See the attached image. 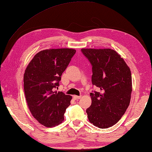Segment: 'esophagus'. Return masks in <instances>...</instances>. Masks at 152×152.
<instances>
[{
  "label": "esophagus",
  "mask_w": 152,
  "mask_h": 152,
  "mask_svg": "<svg viewBox=\"0 0 152 152\" xmlns=\"http://www.w3.org/2000/svg\"><path fill=\"white\" fill-rule=\"evenodd\" d=\"M80 97H81V96H78V95H74V96H73V98H74L75 100H78V99H80Z\"/></svg>",
  "instance_id": "esophagus-1"
}]
</instances>
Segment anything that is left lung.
<instances>
[{
    "instance_id": "obj_1",
    "label": "left lung",
    "mask_w": 152,
    "mask_h": 152,
    "mask_svg": "<svg viewBox=\"0 0 152 152\" xmlns=\"http://www.w3.org/2000/svg\"><path fill=\"white\" fill-rule=\"evenodd\" d=\"M92 65V83L99 92L91 93L92 100L86 109L89 122L100 129L116 124L131 101L132 77L129 67L115 50L82 49Z\"/></svg>"
}]
</instances>
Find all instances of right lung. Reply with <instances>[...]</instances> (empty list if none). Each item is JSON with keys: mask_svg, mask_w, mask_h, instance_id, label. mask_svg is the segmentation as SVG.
Listing matches in <instances>:
<instances>
[{"mask_svg": "<svg viewBox=\"0 0 152 152\" xmlns=\"http://www.w3.org/2000/svg\"><path fill=\"white\" fill-rule=\"evenodd\" d=\"M74 49H50L36 54L23 74V88L28 107L43 126L61 124L72 96L57 92L61 76L75 54Z\"/></svg>", "mask_w": 152, "mask_h": 152, "instance_id": "add662e5", "label": "right lung"}]
</instances>
